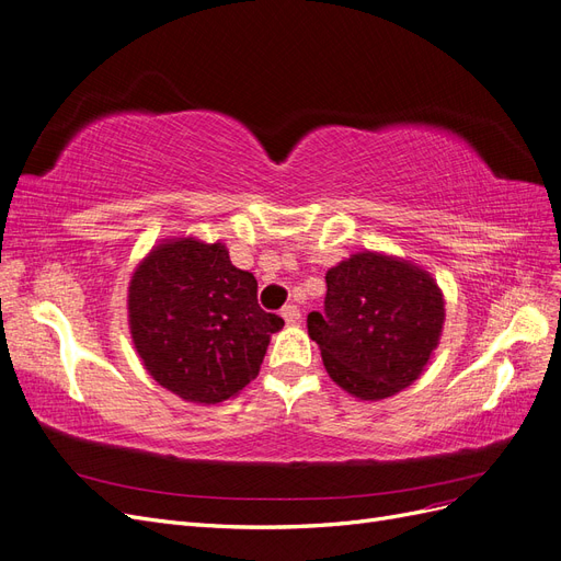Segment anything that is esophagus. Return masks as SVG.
I'll list each match as a JSON object with an SVG mask.
<instances>
[{"label":"esophagus","mask_w":561,"mask_h":561,"mask_svg":"<svg viewBox=\"0 0 561 561\" xmlns=\"http://www.w3.org/2000/svg\"><path fill=\"white\" fill-rule=\"evenodd\" d=\"M280 316H283L285 322H297L301 313H299V309L295 307V304H287V307L280 309Z\"/></svg>","instance_id":"34e87169"}]
</instances>
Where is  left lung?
<instances>
[{"label": "left lung", "instance_id": "left-lung-1", "mask_svg": "<svg viewBox=\"0 0 561 561\" xmlns=\"http://www.w3.org/2000/svg\"><path fill=\"white\" fill-rule=\"evenodd\" d=\"M325 283V309L311 311L307 328L332 381L360 400H383L419 379L445 322L443 293L426 271L358 252Z\"/></svg>", "mask_w": 561, "mask_h": 561}]
</instances>
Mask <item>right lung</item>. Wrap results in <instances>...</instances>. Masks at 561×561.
Masks as SVG:
<instances>
[{"mask_svg":"<svg viewBox=\"0 0 561 561\" xmlns=\"http://www.w3.org/2000/svg\"><path fill=\"white\" fill-rule=\"evenodd\" d=\"M133 344L154 381L186 402L217 404L254 377L283 318L257 304V280L222 243L165 241L128 287Z\"/></svg>","mask_w":561,"mask_h":561,"instance_id":"right-lung-1","label":"right lung"}]
</instances>
